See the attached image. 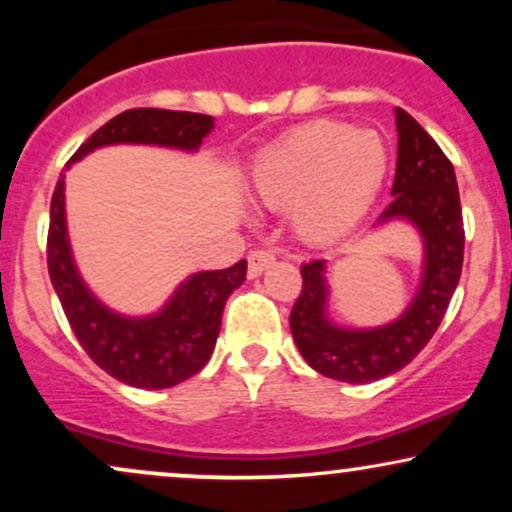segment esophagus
<instances>
[{"label":"esophagus","mask_w":512,"mask_h":512,"mask_svg":"<svg viewBox=\"0 0 512 512\" xmlns=\"http://www.w3.org/2000/svg\"><path fill=\"white\" fill-rule=\"evenodd\" d=\"M274 264V255L269 250H252L248 255V276L250 279H255V276H260L264 269L272 267Z\"/></svg>","instance_id":"1"}]
</instances>
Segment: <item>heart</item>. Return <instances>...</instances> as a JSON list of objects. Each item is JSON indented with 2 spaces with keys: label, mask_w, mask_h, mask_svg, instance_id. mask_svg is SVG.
Wrapping results in <instances>:
<instances>
[{
  "label": "heart",
  "mask_w": 512,
  "mask_h": 512,
  "mask_svg": "<svg viewBox=\"0 0 512 512\" xmlns=\"http://www.w3.org/2000/svg\"><path fill=\"white\" fill-rule=\"evenodd\" d=\"M387 173L390 146L383 134L315 120L255 156L248 192L264 207H291L293 233L308 245H325L366 219Z\"/></svg>",
  "instance_id": "b5f03b06"
}]
</instances>
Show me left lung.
<instances>
[{
    "instance_id": "8db88e82",
    "label": "left lung",
    "mask_w": 512,
    "mask_h": 512,
    "mask_svg": "<svg viewBox=\"0 0 512 512\" xmlns=\"http://www.w3.org/2000/svg\"><path fill=\"white\" fill-rule=\"evenodd\" d=\"M397 170L392 202L375 226L407 221L424 243L421 284L397 320L380 327H342L330 317L325 260L301 267L303 291L291 310V334L310 368L342 383H373L397 373L438 330L464 260V228L455 168L409 113L395 108Z\"/></svg>"
}]
</instances>
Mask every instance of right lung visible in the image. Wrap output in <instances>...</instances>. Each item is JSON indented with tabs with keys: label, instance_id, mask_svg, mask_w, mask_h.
Segmentation results:
<instances>
[{
	"label": "right lung",
	"instance_id": "right-lung-1",
	"mask_svg": "<svg viewBox=\"0 0 512 512\" xmlns=\"http://www.w3.org/2000/svg\"><path fill=\"white\" fill-rule=\"evenodd\" d=\"M214 129V117L180 110H125L93 132L69 166L91 151L115 144H146L195 154ZM48 272L69 325L84 351L105 373L142 390H163L207 366L221 330L223 305L245 281L248 262L195 272L151 315H122L108 308L81 279L72 255L64 209V173L50 202Z\"/></svg>",
	"mask_w": 512,
	"mask_h": 512
}]
</instances>
